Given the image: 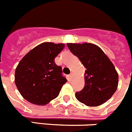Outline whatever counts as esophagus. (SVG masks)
Returning <instances> with one entry per match:
<instances>
[{
	"mask_svg": "<svg viewBox=\"0 0 132 132\" xmlns=\"http://www.w3.org/2000/svg\"><path fill=\"white\" fill-rule=\"evenodd\" d=\"M69 76H70V78H72V77H73V72L70 73V75H69Z\"/></svg>",
	"mask_w": 132,
	"mask_h": 132,
	"instance_id": "1",
	"label": "esophagus"
}]
</instances>
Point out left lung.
<instances>
[{
  "mask_svg": "<svg viewBox=\"0 0 132 132\" xmlns=\"http://www.w3.org/2000/svg\"><path fill=\"white\" fill-rule=\"evenodd\" d=\"M86 68L85 87L75 94L77 100L88 107H97L109 100L118 87V73L113 64L97 45L67 44Z\"/></svg>",
  "mask_w": 132,
  "mask_h": 132,
  "instance_id": "1",
  "label": "left lung"
}]
</instances>
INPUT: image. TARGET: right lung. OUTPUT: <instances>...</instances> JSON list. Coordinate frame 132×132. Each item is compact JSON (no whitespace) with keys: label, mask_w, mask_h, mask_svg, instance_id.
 <instances>
[{"label":"right lung","mask_w":132,"mask_h":132,"mask_svg":"<svg viewBox=\"0 0 132 132\" xmlns=\"http://www.w3.org/2000/svg\"><path fill=\"white\" fill-rule=\"evenodd\" d=\"M64 44L44 42L30 50L20 61L15 73V82L25 100L45 105L58 96L67 80L54 59Z\"/></svg>","instance_id":"add662e5"}]
</instances>
